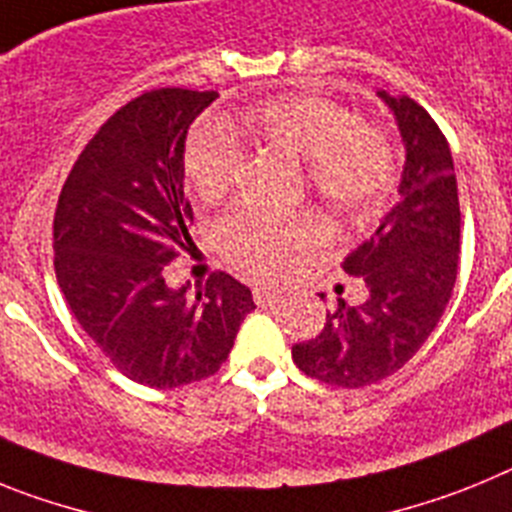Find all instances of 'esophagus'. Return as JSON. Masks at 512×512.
<instances>
[{"instance_id":"1","label":"esophagus","mask_w":512,"mask_h":512,"mask_svg":"<svg viewBox=\"0 0 512 512\" xmlns=\"http://www.w3.org/2000/svg\"><path fill=\"white\" fill-rule=\"evenodd\" d=\"M253 300L256 305H274L279 300V292L271 287H253Z\"/></svg>"}]
</instances>
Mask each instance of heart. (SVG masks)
Instances as JSON below:
<instances>
[{
	"label": "heart",
	"instance_id": "b5f03b06",
	"mask_svg": "<svg viewBox=\"0 0 512 512\" xmlns=\"http://www.w3.org/2000/svg\"><path fill=\"white\" fill-rule=\"evenodd\" d=\"M246 128L269 146L302 158L312 192L333 212L359 215L382 200L395 174V151L382 130L356 120L325 97H284L264 104ZM243 164V146L223 122H202L187 146L194 189L215 200L228 192ZM217 243L228 259L256 277H277L287 256L318 238L310 217L238 210L217 223Z\"/></svg>",
	"mask_w": 512,
	"mask_h": 512
}]
</instances>
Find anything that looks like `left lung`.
Wrapping results in <instances>:
<instances>
[{
    "label": "left lung",
    "instance_id": "left-lung-1",
    "mask_svg": "<svg viewBox=\"0 0 512 512\" xmlns=\"http://www.w3.org/2000/svg\"><path fill=\"white\" fill-rule=\"evenodd\" d=\"M377 94L405 146L400 200L343 261V271L366 284V300H338L320 336L292 346L307 377L346 390L390 377L418 354L449 305L459 269L461 212L449 143L415 99Z\"/></svg>",
    "mask_w": 512,
    "mask_h": 512
}]
</instances>
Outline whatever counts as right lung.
Here are the masks:
<instances>
[{"label": "right lung", "mask_w": 512, "mask_h": 512, "mask_svg": "<svg viewBox=\"0 0 512 512\" xmlns=\"http://www.w3.org/2000/svg\"><path fill=\"white\" fill-rule=\"evenodd\" d=\"M215 99L174 87L120 107L76 158L53 217L56 279L74 318L125 377L156 390L215 374L256 307L225 271L194 297L189 284H166V266L192 246L184 143Z\"/></svg>", "instance_id": "right-lung-1"}]
</instances>
